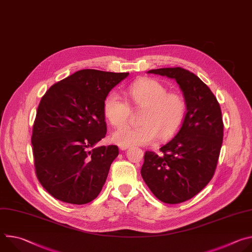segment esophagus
Masks as SVG:
<instances>
[{
  "mask_svg": "<svg viewBox=\"0 0 252 252\" xmlns=\"http://www.w3.org/2000/svg\"><path fill=\"white\" fill-rule=\"evenodd\" d=\"M127 148H128V147H123V146H121V147H120V149H121L122 151H126Z\"/></svg>",
  "mask_w": 252,
  "mask_h": 252,
  "instance_id": "1",
  "label": "esophagus"
}]
</instances>
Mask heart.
<instances>
[{"mask_svg": "<svg viewBox=\"0 0 252 252\" xmlns=\"http://www.w3.org/2000/svg\"><path fill=\"white\" fill-rule=\"evenodd\" d=\"M126 94L136 107L145 109L140 126H125L114 132L119 146H147L160 136L167 138L181 127L187 115V101L178 93L154 79H139L126 88ZM105 119L116 127L127 123L130 116L128 102L118 93H111L103 101Z\"/></svg>", "mask_w": 252, "mask_h": 252, "instance_id": "b5f03b06", "label": "heart"}]
</instances>
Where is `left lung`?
Returning <instances> with one entry per match:
<instances>
[{"instance_id":"8db88e82","label":"left lung","mask_w":252,"mask_h":252,"mask_svg":"<svg viewBox=\"0 0 252 252\" xmlns=\"http://www.w3.org/2000/svg\"><path fill=\"white\" fill-rule=\"evenodd\" d=\"M148 73L176 81L187 101V115L159 155L146 152L140 173L160 201L181 203L196 195L214 174L223 138L221 110L210 89L191 71L177 66Z\"/></svg>"}]
</instances>
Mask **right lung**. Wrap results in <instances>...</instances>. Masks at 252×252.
<instances>
[{
    "label": "right lung",
    "mask_w": 252,
    "mask_h": 252,
    "mask_svg": "<svg viewBox=\"0 0 252 252\" xmlns=\"http://www.w3.org/2000/svg\"><path fill=\"white\" fill-rule=\"evenodd\" d=\"M128 73L82 69L43 95L32 126L35 174L55 198L86 204L100 192L117 146L94 148L105 136L103 101Z\"/></svg>",
    "instance_id": "1"
}]
</instances>
